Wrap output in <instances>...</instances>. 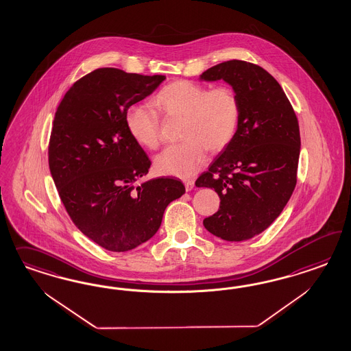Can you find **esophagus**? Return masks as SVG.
<instances>
[{
  "mask_svg": "<svg viewBox=\"0 0 351 351\" xmlns=\"http://www.w3.org/2000/svg\"><path fill=\"white\" fill-rule=\"evenodd\" d=\"M184 184H185V191H191L194 188V181L193 180H186Z\"/></svg>",
  "mask_w": 351,
  "mask_h": 351,
  "instance_id": "obj_1",
  "label": "esophagus"
}]
</instances>
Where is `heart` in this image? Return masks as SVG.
<instances>
[{
    "instance_id": "heart-1",
    "label": "heart",
    "mask_w": 351,
    "mask_h": 351,
    "mask_svg": "<svg viewBox=\"0 0 351 351\" xmlns=\"http://www.w3.org/2000/svg\"><path fill=\"white\" fill-rule=\"evenodd\" d=\"M153 101L166 116L182 118V141L165 149L156 158V169L162 175L191 178L202 166L206 149L216 153L226 148L239 126L241 101L229 86L208 90L179 80L165 86ZM125 123L131 138L141 147L158 148L160 118L150 106H128Z\"/></svg>"
}]
</instances>
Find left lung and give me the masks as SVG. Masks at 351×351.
Wrapping results in <instances>:
<instances>
[{
	"label": "left lung",
	"instance_id": "obj_1",
	"mask_svg": "<svg viewBox=\"0 0 351 351\" xmlns=\"http://www.w3.org/2000/svg\"><path fill=\"white\" fill-rule=\"evenodd\" d=\"M199 80H223L241 101L235 136L195 181L220 197L219 211L203 225L223 241H247L271 225L296 186L298 117L276 78L256 64L223 62Z\"/></svg>",
	"mask_w": 351,
	"mask_h": 351
}]
</instances>
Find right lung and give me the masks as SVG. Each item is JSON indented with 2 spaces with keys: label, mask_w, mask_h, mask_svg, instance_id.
I'll return each instance as SVG.
<instances>
[{
  "label": "right lung",
  "mask_w": 351,
  "mask_h": 351,
  "mask_svg": "<svg viewBox=\"0 0 351 351\" xmlns=\"http://www.w3.org/2000/svg\"><path fill=\"white\" fill-rule=\"evenodd\" d=\"M165 80L99 68L66 91L55 113L49 166L59 197L75 226L112 252L149 241L166 207L185 193L172 178L136 184L150 160L125 123L128 106Z\"/></svg>",
  "instance_id": "add662e5"
}]
</instances>
